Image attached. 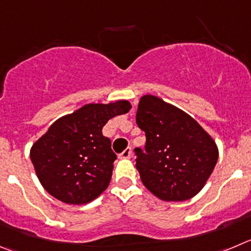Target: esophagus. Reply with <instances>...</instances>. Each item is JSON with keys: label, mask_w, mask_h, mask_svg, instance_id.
<instances>
[{"label": "esophagus", "mask_w": 251, "mask_h": 251, "mask_svg": "<svg viewBox=\"0 0 251 251\" xmlns=\"http://www.w3.org/2000/svg\"><path fill=\"white\" fill-rule=\"evenodd\" d=\"M131 154H132V151H131L130 147H127V149L124 150V151L121 152L120 156H119V157H120V158H130V157H131Z\"/></svg>", "instance_id": "esophagus-1"}]
</instances>
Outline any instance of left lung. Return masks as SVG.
<instances>
[{
	"mask_svg": "<svg viewBox=\"0 0 251 251\" xmlns=\"http://www.w3.org/2000/svg\"><path fill=\"white\" fill-rule=\"evenodd\" d=\"M136 123L146 135L135 149L144 186L166 202H182L204 187L218 161L209 133L187 112L154 95L140 99Z\"/></svg>",
	"mask_w": 251,
	"mask_h": 251,
	"instance_id": "1",
	"label": "left lung"
}]
</instances>
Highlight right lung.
Returning a JSON list of instances; mask_svg holds the SVG:
<instances>
[{
  "mask_svg": "<svg viewBox=\"0 0 251 251\" xmlns=\"http://www.w3.org/2000/svg\"><path fill=\"white\" fill-rule=\"evenodd\" d=\"M130 109L127 100L86 104L51 124L29 153L43 188L67 204L98 198L109 186L116 160L102 127Z\"/></svg>",
  "mask_w": 251,
  "mask_h": 251,
  "instance_id": "1",
  "label": "right lung"
}]
</instances>
